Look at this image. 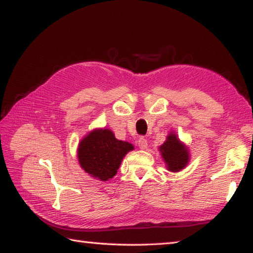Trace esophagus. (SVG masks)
Instances as JSON below:
<instances>
[{
	"instance_id": "obj_1",
	"label": "esophagus",
	"mask_w": 253,
	"mask_h": 253,
	"mask_svg": "<svg viewBox=\"0 0 253 253\" xmlns=\"http://www.w3.org/2000/svg\"><path fill=\"white\" fill-rule=\"evenodd\" d=\"M138 146L140 149H146L147 148V139H145L144 137H140L138 139Z\"/></svg>"
}]
</instances>
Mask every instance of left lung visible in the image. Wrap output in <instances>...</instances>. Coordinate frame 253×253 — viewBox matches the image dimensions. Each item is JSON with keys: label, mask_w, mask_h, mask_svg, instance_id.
<instances>
[{"label": "left lung", "mask_w": 253, "mask_h": 253, "mask_svg": "<svg viewBox=\"0 0 253 253\" xmlns=\"http://www.w3.org/2000/svg\"><path fill=\"white\" fill-rule=\"evenodd\" d=\"M166 169L169 172H181L187 166L191 160L188 147L178 138L175 131H170L166 136V140L158 147Z\"/></svg>", "instance_id": "obj_1"}]
</instances>
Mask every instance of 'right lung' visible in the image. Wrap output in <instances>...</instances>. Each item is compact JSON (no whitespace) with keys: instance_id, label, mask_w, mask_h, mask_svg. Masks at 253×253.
I'll use <instances>...</instances> for the list:
<instances>
[{"instance_id":"add662e5","label":"right lung","mask_w":253,"mask_h":253,"mask_svg":"<svg viewBox=\"0 0 253 253\" xmlns=\"http://www.w3.org/2000/svg\"><path fill=\"white\" fill-rule=\"evenodd\" d=\"M134 149V145L119 140L108 128H95L79 142L77 155L85 173L98 181L113 178L123 158Z\"/></svg>"}]
</instances>
